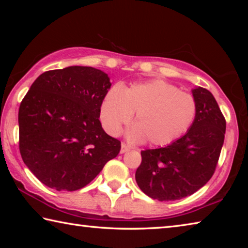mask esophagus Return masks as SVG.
<instances>
[{
  "label": "esophagus",
  "instance_id": "esophagus-1",
  "mask_svg": "<svg viewBox=\"0 0 248 248\" xmlns=\"http://www.w3.org/2000/svg\"><path fill=\"white\" fill-rule=\"evenodd\" d=\"M129 151V146L125 144V143H121V149H120V153H125V152H128Z\"/></svg>",
  "mask_w": 248,
  "mask_h": 248
}]
</instances>
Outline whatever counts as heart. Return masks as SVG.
I'll use <instances>...</instances> for the list:
<instances>
[{
  "label": "heart",
  "mask_w": 248,
  "mask_h": 248,
  "mask_svg": "<svg viewBox=\"0 0 248 248\" xmlns=\"http://www.w3.org/2000/svg\"><path fill=\"white\" fill-rule=\"evenodd\" d=\"M134 115L131 138L150 145L163 146L177 140L194 124L197 103L163 79L137 83L120 90L114 87L100 105V120L110 136H117Z\"/></svg>",
  "instance_id": "b5f03b06"
}]
</instances>
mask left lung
Listing matches in <instances>:
<instances>
[{
    "label": "left lung",
    "mask_w": 248,
    "mask_h": 248,
    "mask_svg": "<svg viewBox=\"0 0 248 248\" xmlns=\"http://www.w3.org/2000/svg\"><path fill=\"white\" fill-rule=\"evenodd\" d=\"M197 115L187 133L173 143L141 152L136 171L140 189L152 199L174 201L196 192L215 174L226 121L216 98L203 87L192 90Z\"/></svg>",
    "instance_id": "1"
}]
</instances>
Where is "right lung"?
<instances>
[{
  "mask_svg": "<svg viewBox=\"0 0 248 248\" xmlns=\"http://www.w3.org/2000/svg\"><path fill=\"white\" fill-rule=\"evenodd\" d=\"M110 86L103 71L78 65L47 71L31 84L18 110L19 152L46 186L81 189L118 155L121 142L99 121Z\"/></svg>",
  "mask_w": 248,
  "mask_h": 248,
  "instance_id": "obj_1",
  "label": "right lung"
}]
</instances>
